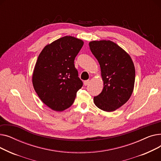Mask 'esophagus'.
Segmentation results:
<instances>
[{
  "label": "esophagus",
  "instance_id": "34e87169",
  "mask_svg": "<svg viewBox=\"0 0 161 161\" xmlns=\"http://www.w3.org/2000/svg\"><path fill=\"white\" fill-rule=\"evenodd\" d=\"M89 83H90V80H86V81H84V82H83L84 86H88Z\"/></svg>",
  "mask_w": 161,
  "mask_h": 161
}]
</instances>
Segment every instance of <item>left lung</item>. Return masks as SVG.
Listing matches in <instances>:
<instances>
[{
  "mask_svg": "<svg viewBox=\"0 0 161 161\" xmlns=\"http://www.w3.org/2000/svg\"><path fill=\"white\" fill-rule=\"evenodd\" d=\"M90 49L98 60L104 88L94 97L95 104L110 112L125 104L132 95L135 81V68L130 56L110 40L91 41Z\"/></svg>",
  "mask_w": 161,
  "mask_h": 161,
  "instance_id": "left-lung-1",
  "label": "left lung"
}]
</instances>
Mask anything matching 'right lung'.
I'll use <instances>...</instances> for the list:
<instances>
[{"label":"right lung","instance_id":"right-lung-1","mask_svg":"<svg viewBox=\"0 0 161 161\" xmlns=\"http://www.w3.org/2000/svg\"><path fill=\"white\" fill-rule=\"evenodd\" d=\"M83 45V40L66 36L46 46L38 57L32 85L40 100L53 110L70 107L83 86L74 66Z\"/></svg>","mask_w":161,"mask_h":161}]
</instances>
